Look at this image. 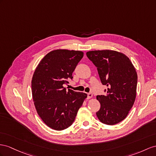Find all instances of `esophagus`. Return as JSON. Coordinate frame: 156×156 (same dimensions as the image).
Listing matches in <instances>:
<instances>
[{
    "label": "esophagus",
    "instance_id": "1",
    "mask_svg": "<svg viewBox=\"0 0 156 156\" xmlns=\"http://www.w3.org/2000/svg\"><path fill=\"white\" fill-rule=\"evenodd\" d=\"M92 93H88L87 94V99H90L91 97H92Z\"/></svg>",
    "mask_w": 156,
    "mask_h": 156
}]
</instances>
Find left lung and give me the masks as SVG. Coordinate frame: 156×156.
I'll return each mask as SVG.
<instances>
[{
	"instance_id": "1",
	"label": "left lung",
	"mask_w": 156,
	"mask_h": 156,
	"mask_svg": "<svg viewBox=\"0 0 156 156\" xmlns=\"http://www.w3.org/2000/svg\"><path fill=\"white\" fill-rule=\"evenodd\" d=\"M86 55L97 67L107 94L97 95L101 107L96 115L102 123L114 125L129 114L136 95L138 76L135 68L125 55L111 50L91 51Z\"/></svg>"
}]
</instances>
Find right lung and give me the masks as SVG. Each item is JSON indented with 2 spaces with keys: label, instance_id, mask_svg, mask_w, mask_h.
<instances>
[{
  "label": "right lung",
  "instance_id": "obj_1",
  "mask_svg": "<svg viewBox=\"0 0 156 156\" xmlns=\"http://www.w3.org/2000/svg\"><path fill=\"white\" fill-rule=\"evenodd\" d=\"M83 56L79 51H52L34 72L31 80L34 105L39 116L52 129L62 130L72 125L87 98L85 93L66 91L65 87Z\"/></svg>",
  "mask_w": 156,
  "mask_h": 156
}]
</instances>
